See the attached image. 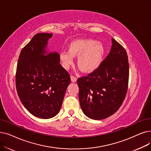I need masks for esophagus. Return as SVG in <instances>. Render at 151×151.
Returning <instances> with one entry per match:
<instances>
[{"label":"esophagus","instance_id":"esophagus-1","mask_svg":"<svg viewBox=\"0 0 151 151\" xmlns=\"http://www.w3.org/2000/svg\"><path fill=\"white\" fill-rule=\"evenodd\" d=\"M70 78H71V81L72 82H76V80H77V78L75 76H73V75H71L70 76Z\"/></svg>","mask_w":151,"mask_h":151}]
</instances>
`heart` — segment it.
Instances as JSON below:
<instances>
[{"label": "heart", "mask_w": 151, "mask_h": 151, "mask_svg": "<svg viewBox=\"0 0 151 151\" xmlns=\"http://www.w3.org/2000/svg\"><path fill=\"white\" fill-rule=\"evenodd\" d=\"M67 51L60 54L63 67L68 68L78 57L77 65L84 73H90L99 66L105 54V47L101 42L91 39H80L71 42Z\"/></svg>", "instance_id": "heart-1"}]
</instances>
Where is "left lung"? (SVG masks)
I'll return each instance as SVG.
<instances>
[{"mask_svg": "<svg viewBox=\"0 0 151 151\" xmlns=\"http://www.w3.org/2000/svg\"><path fill=\"white\" fill-rule=\"evenodd\" d=\"M112 41L109 54L99 67L77 80L81 109L91 119L102 120L112 115L122 106L127 93V53L114 38Z\"/></svg>", "mask_w": 151, "mask_h": 151, "instance_id": "left-lung-1", "label": "left lung"}]
</instances>
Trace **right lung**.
Returning <instances> with one entry per match:
<instances>
[{
    "instance_id": "1",
    "label": "right lung",
    "mask_w": 151,
    "mask_h": 151,
    "mask_svg": "<svg viewBox=\"0 0 151 151\" xmlns=\"http://www.w3.org/2000/svg\"><path fill=\"white\" fill-rule=\"evenodd\" d=\"M49 33L35 35L19 54L16 88L24 107L41 119L55 116L60 110L70 83L68 72L60 64L57 52L46 51Z\"/></svg>"
}]
</instances>
